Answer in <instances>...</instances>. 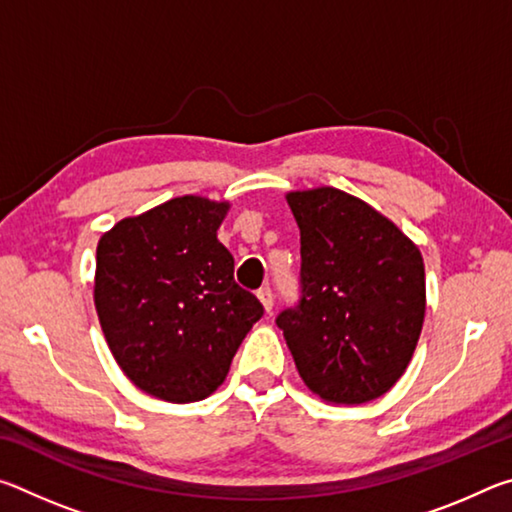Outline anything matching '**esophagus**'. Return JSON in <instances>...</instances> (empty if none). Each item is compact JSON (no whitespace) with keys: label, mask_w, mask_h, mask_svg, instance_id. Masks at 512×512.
<instances>
[{"label":"esophagus","mask_w":512,"mask_h":512,"mask_svg":"<svg viewBox=\"0 0 512 512\" xmlns=\"http://www.w3.org/2000/svg\"><path fill=\"white\" fill-rule=\"evenodd\" d=\"M257 298H259V302H262L266 311L273 309L275 296H273V289H271V287H262V289H259V291H257Z\"/></svg>","instance_id":"1"}]
</instances>
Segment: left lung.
<instances>
[{
  "instance_id": "left-lung-1",
  "label": "left lung",
  "mask_w": 512,
  "mask_h": 512,
  "mask_svg": "<svg viewBox=\"0 0 512 512\" xmlns=\"http://www.w3.org/2000/svg\"><path fill=\"white\" fill-rule=\"evenodd\" d=\"M300 228V300L275 318L300 377L325 402L391 391L418 345L427 291L418 246L334 187L287 194Z\"/></svg>"
}]
</instances>
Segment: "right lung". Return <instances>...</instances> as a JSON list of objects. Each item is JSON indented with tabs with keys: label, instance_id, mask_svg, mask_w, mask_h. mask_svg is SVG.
Masks as SVG:
<instances>
[{
	"label": "right lung",
	"instance_id": "add662e5",
	"mask_svg": "<svg viewBox=\"0 0 512 512\" xmlns=\"http://www.w3.org/2000/svg\"><path fill=\"white\" fill-rule=\"evenodd\" d=\"M228 203L180 196L99 239L94 305L124 375L164 402H198L228 375L264 307L216 239Z\"/></svg>",
	"mask_w": 512,
	"mask_h": 512
}]
</instances>
